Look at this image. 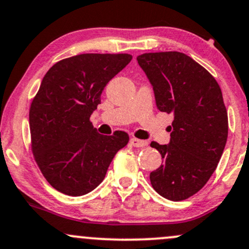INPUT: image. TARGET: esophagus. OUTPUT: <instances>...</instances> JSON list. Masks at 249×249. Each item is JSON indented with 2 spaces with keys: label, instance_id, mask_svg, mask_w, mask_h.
<instances>
[{
  "label": "esophagus",
  "instance_id": "obj_1",
  "mask_svg": "<svg viewBox=\"0 0 249 249\" xmlns=\"http://www.w3.org/2000/svg\"><path fill=\"white\" fill-rule=\"evenodd\" d=\"M130 143H131V145L137 146V148H143V146L148 145V142H146V141L138 140V138H135V137H132L131 140H130Z\"/></svg>",
  "mask_w": 249,
  "mask_h": 249
}]
</instances>
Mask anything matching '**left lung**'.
Wrapping results in <instances>:
<instances>
[{
	"label": "left lung",
	"instance_id": "8db88e82",
	"mask_svg": "<svg viewBox=\"0 0 249 249\" xmlns=\"http://www.w3.org/2000/svg\"><path fill=\"white\" fill-rule=\"evenodd\" d=\"M151 83L156 106L174 114L169 144L151 142L163 163L150 173L154 190L169 200L196 195L216 169L228 138L222 90L205 68L177 51L137 57Z\"/></svg>",
	"mask_w": 249,
	"mask_h": 249
}]
</instances>
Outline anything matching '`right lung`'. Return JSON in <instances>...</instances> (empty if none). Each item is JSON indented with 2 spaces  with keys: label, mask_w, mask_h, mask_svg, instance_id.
Listing matches in <instances>:
<instances>
[{
  "label": "right lung",
  "mask_w": 249,
  "mask_h": 249,
  "mask_svg": "<svg viewBox=\"0 0 249 249\" xmlns=\"http://www.w3.org/2000/svg\"><path fill=\"white\" fill-rule=\"evenodd\" d=\"M127 53H83L62 59L44 76L30 108L35 160L52 187L78 197L98 187L129 135H100L89 118L107 83L130 61Z\"/></svg>",
  "instance_id": "1"
}]
</instances>
